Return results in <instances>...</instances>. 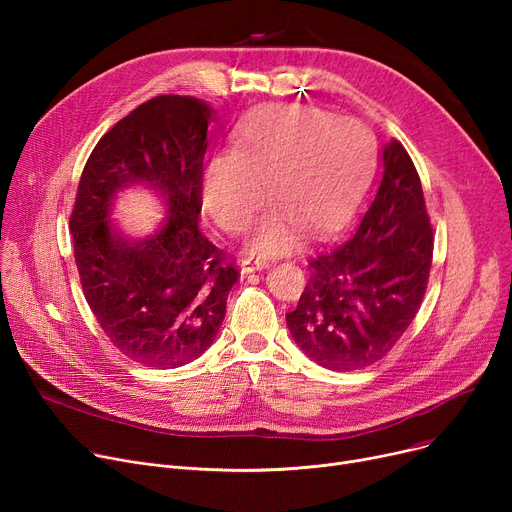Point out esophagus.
Instances as JSON below:
<instances>
[{
  "label": "esophagus",
  "mask_w": 512,
  "mask_h": 512,
  "mask_svg": "<svg viewBox=\"0 0 512 512\" xmlns=\"http://www.w3.org/2000/svg\"><path fill=\"white\" fill-rule=\"evenodd\" d=\"M270 265L265 257H255V255H245L240 259V267L242 272H255V270H263V267Z\"/></svg>",
  "instance_id": "esophagus-1"
}]
</instances>
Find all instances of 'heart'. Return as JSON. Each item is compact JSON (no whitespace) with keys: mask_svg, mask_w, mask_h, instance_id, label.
Returning a JSON list of instances; mask_svg holds the SVG:
<instances>
[{"mask_svg":"<svg viewBox=\"0 0 512 512\" xmlns=\"http://www.w3.org/2000/svg\"><path fill=\"white\" fill-rule=\"evenodd\" d=\"M371 139L355 120H338L309 105H270L242 122L230 151L205 166L203 205L222 230H245L265 203L278 205L251 236L263 253L294 245L299 230H334L365 178Z\"/></svg>","mask_w":512,"mask_h":512,"instance_id":"1","label":"heart"}]
</instances>
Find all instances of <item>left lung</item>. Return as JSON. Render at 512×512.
I'll return each instance as SVG.
<instances>
[{
	"label": "left lung",
	"mask_w": 512,
	"mask_h": 512,
	"mask_svg": "<svg viewBox=\"0 0 512 512\" xmlns=\"http://www.w3.org/2000/svg\"><path fill=\"white\" fill-rule=\"evenodd\" d=\"M434 228L413 159L398 141L361 222L309 259V282L286 313L301 351L334 371L384 359L415 319L429 282Z\"/></svg>",
	"instance_id": "8db88e82"
}]
</instances>
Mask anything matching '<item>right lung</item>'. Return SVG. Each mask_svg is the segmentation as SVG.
I'll return each instance as SVG.
<instances>
[{
    "label": "right lung",
    "mask_w": 512,
    "mask_h": 512,
    "mask_svg": "<svg viewBox=\"0 0 512 512\" xmlns=\"http://www.w3.org/2000/svg\"><path fill=\"white\" fill-rule=\"evenodd\" d=\"M209 116L193 97L141 103L91 151L70 213L80 286L97 324L122 355L155 369L207 351L240 278L232 255L197 226ZM130 181H147L169 205L167 226L143 243L116 237L106 222L111 197Z\"/></svg>",
    "instance_id": "right-lung-1"
}]
</instances>
